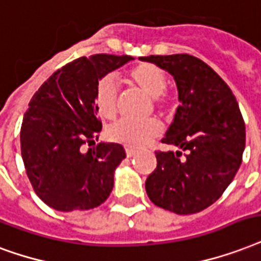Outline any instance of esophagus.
<instances>
[{"label":"esophagus","instance_id":"34e87169","mask_svg":"<svg viewBox=\"0 0 261 261\" xmlns=\"http://www.w3.org/2000/svg\"><path fill=\"white\" fill-rule=\"evenodd\" d=\"M126 154H127V157H134L135 154H137V152H135V150H133V149H126Z\"/></svg>","mask_w":261,"mask_h":261}]
</instances>
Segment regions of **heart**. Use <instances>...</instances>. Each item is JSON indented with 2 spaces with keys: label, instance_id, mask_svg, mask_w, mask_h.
I'll list each match as a JSON object with an SVG mask.
<instances>
[{
  "label": "heart",
  "instance_id": "1",
  "mask_svg": "<svg viewBox=\"0 0 261 261\" xmlns=\"http://www.w3.org/2000/svg\"><path fill=\"white\" fill-rule=\"evenodd\" d=\"M126 79L144 91L150 98H154L156 108L162 113L171 107L170 98L166 94L167 75L160 67L150 63H142L127 71ZM95 111L102 119H113L117 113V87L111 77L101 79L95 87ZM162 134V128L154 120L148 122H131L120 120L109 131L112 141L130 149H142Z\"/></svg>",
  "mask_w": 261,
  "mask_h": 261
}]
</instances>
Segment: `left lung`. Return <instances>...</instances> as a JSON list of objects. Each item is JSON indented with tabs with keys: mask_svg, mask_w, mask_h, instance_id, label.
Segmentation results:
<instances>
[{
	"mask_svg": "<svg viewBox=\"0 0 261 261\" xmlns=\"http://www.w3.org/2000/svg\"><path fill=\"white\" fill-rule=\"evenodd\" d=\"M174 76L180 105L162 139L182 152H156L157 167L145 189L154 205L178 215L197 214L223 194L241 166L245 123L222 77L190 55L139 57Z\"/></svg>",
	"mask_w": 261,
	"mask_h": 261,
	"instance_id": "8db88e82",
	"label": "left lung"
}]
</instances>
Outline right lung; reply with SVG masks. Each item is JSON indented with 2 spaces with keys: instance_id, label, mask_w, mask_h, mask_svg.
Here are the masks:
<instances>
[{
  "instance_id": "1",
  "label": "right lung",
  "mask_w": 261,
  "mask_h": 261,
  "mask_svg": "<svg viewBox=\"0 0 261 261\" xmlns=\"http://www.w3.org/2000/svg\"><path fill=\"white\" fill-rule=\"evenodd\" d=\"M131 56L79 57L57 69L30 101L20 146L34 192L61 212L101 205L113 189V174L126 157L120 144L94 138L102 128L95 111V87ZM94 144L87 151L83 144Z\"/></svg>"
}]
</instances>
